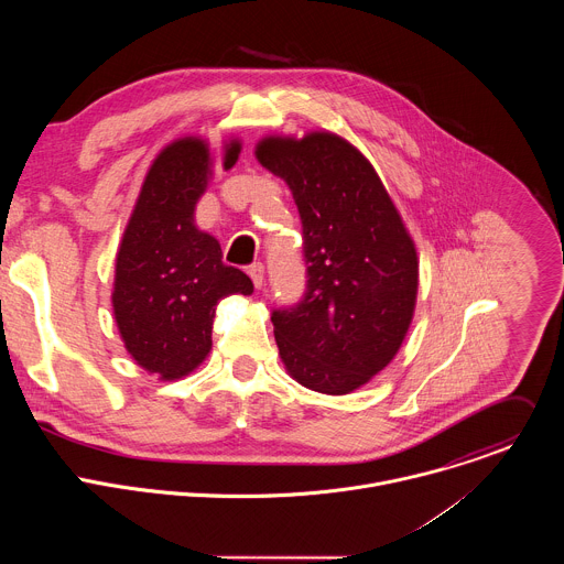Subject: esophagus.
<instances>
[{
    "mask_svg": "<svg viewBox=\"0 0 564 564\" xmlns=\"http://www.w3.org/2000/svg\"><path fill=\"white\" fill-rule=\"evenodd\" d=\"M248 274H250V279H252L254 288H257V290H261V288H263V283H265V268H263V263H254V265H250Z\"/></svg>",
    "mask_w": 564,
    "mask_h": 564,
    "instance_id": "34e87169",
    "label": "esophagus"
}]
</instances>
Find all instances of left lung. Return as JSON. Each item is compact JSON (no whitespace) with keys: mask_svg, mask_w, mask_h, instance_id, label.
<instances>
[{"mask_svg":"<svg viewBox=\"0 0 564 564\" xmlns=\"http://www.w3.org/2000/svg\"><path fill=\"white\" fill-rule=\"evenodd\" d=\"M259 163L292 189L303 225L305 292L272 312L285 370L301 386L348 394L397 355L413 321L420 261L368 158L337 133L270 135Z\"/></svg>","mask_w":564,"mask_h":564,"instance_id":"left-lung-1","label":"left lung"}]
</instances>
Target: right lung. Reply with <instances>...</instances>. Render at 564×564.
<instances>
[{
	"label": "right lung",
	"mask_w": 564,
	"mask_h": 564,
	"mask_svg": "<svg viewBox=\"0 0 564 564\" xmlns=\"http://www.w3.org/2000/svg\"><path fill=\"white\" fill-rule=\"evenodd\" d=\"M240 142L225 144L223 167ZM205 140L167 144L149 167L116 257L113 316L127 352L147 372L172 381L203 364L220 299L252 294L246 272L223 263L218 240L194 223L212 176Z\"/></svg>",
	"instance_id": "add662e5"
}]
</instances>
